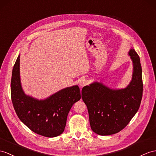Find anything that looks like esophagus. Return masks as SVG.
Returning <instances> with one entry per match:
<instances>
[{"label":"esophagus","instance_id":"34e87169","mask_svg":"<svg viewBox=\"0 0 156 156\" xmlns=\"http://www.w3.org/2000/svg\"><path fill=\"white\" fill-rule=\"evenodd\" d=\"M87 83H88V82H87L86 79H83V80H81L80 81V83H79V85H80V86L81 87H85V85H87Z\"/></svg>","mask_w":156,"mask_h":156}]
</instances>
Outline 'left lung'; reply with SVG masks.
I'll use <instances>...</instances> for the list:
<instances>
[{
	"label": "left lung",
	"mask_w": 156,
	"mask_h": 156,
	"mask_svg": "<svg viewBox=\"0 0 156 156\" xmlns=\"http://www.w3.org/2000/svg\"><path fill=\"white\" fill-rule=\"evenodd\" d=\"M133 62L132 79L126 88L112 90L95 82L82 89V99L87 105L92 130L107 136L126 127L138 112L142 98V66L134 49L129 51Z\"/></svg>",
	"instance_id": "1"
}]
</instances>
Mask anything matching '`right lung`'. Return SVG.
<instances>
[{
	"instance_id": "obj_1",
	"label": "right lung",
	"mask_w": 156,
	"mask_h": 156,
	"mask_svg": "<svg viewBox=\"0 0 156 156\" xmlns=\"http://www.w3.org/2000/svg\"><path fill=\"white\" fill-rule=\"evenodd\" d=\"M10 93L19 119L34 132L49 138L62 134L71 107L81 98L77 85L61 90L44 101L26 95L20 85V56L12 69Z\"/></svg>"
}]
</instances>
